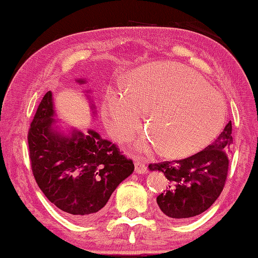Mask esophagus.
<instances>
[{"label": "esophagus", "mask_w": 258, "mask_h": 258, "mask_svg": "<svg viewBox=\"0 0 258 258\" xmlns=\"http://www.w3.org/2000/svg\"><path fill=\"white\" fill-rule=\"evenodd\" d=\"M135 172L137 174H145L148 172V167L143 161H136L135 162Z\"/></svg>", "instance_id": "1"}]
</instances>
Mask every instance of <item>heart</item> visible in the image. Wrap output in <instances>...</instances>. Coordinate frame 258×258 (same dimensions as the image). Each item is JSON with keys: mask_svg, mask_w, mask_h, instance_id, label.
I'll use <instances>...</instances> for the list:
<instances>
[{"mask_svg": "<svg viewBox=\"0 0 258 258\" xmlns=\"http://www.w3.org/2000/svg\"><path fill=\"white\" fill-rule=\"evenodd\" d=\"M148 113L149 136L136 142L141 152L159 148L161 154L180 158L215 140L226 120L223 97L191 69L158 62L141 67L130 76L126 91L107 90L104 116L115 140L126 142L140 130Z\"/></svg>", "mask_w": 258, "mask_h": 258, "instance_id": "heart-1", "label": "heart"}]
</instances>
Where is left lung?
Returning a JSON list of instances; mask_svg holds the SVG:
<instances>
[{
	"label": "left lung",
	"instance_id": "obj_1",
	"mask_svg": "<svg viewBox=\"0 0 258 258\" xmlns=\"http://www.w3.org/2000/svg\"><path fill=\"white\" fill-rule=\"evenodd\" d=\"M232 144L229 121L217 140L201 152L185 159L149 165L151 172H161L170 182L168 190L157 197L161 212L184 219L207 211L223 191Z\"/></svg>",
	"mask_w": 258,
	"mask_h": 258
}]
</instances>
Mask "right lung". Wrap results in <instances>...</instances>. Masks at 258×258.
I'll list each match as a JSON object with an SVG mask.
<instances>
[{"label":"right lung","mask_w":258,"mask_h":258,"mask_svg":"<svg viewBox=\"0 0 258 258\" xmlns=\"http://www.w3.org/2000/svg\"><path fill=\"white\" fill-rule=\"evenodd\" d=\"M76 82L85 84L86 79L77 78ZM85 96L94 115L92 99ZM55 117L53 94L48 91L27 138L34 179L49 202L71 219H96L117 185L133 174V160L93 129L86 134L75 128L64 130Z\"/></svg>","instance_id":"obj_1"}]
</instances>
